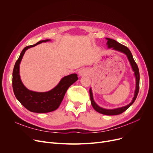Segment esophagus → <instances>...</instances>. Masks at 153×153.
Segmentation results:
<instances>
[{
    "label": "esophagus",
    "mask_w": 153,
    "mask_h": 153,
    "mask_svg": "<svg viewBox=\"0 0 153 153\" xmlns=\"http://www.w3.org/2000/svg\"><path fill=\"white\" fill-rule=\"evenodd\" d=\"M87 70L85 69H81V70H80L79 71V76H84L87 74Z\"/></svg>",
    "instance_id": "esophagus-1"
}]
</instances>
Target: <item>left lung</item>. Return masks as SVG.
Returning a JSON list of instances; mask_svg holds the SVG:
<instances>
[{
    "label": "left lung",
    "mask_w": 153,
    "mask_h": 153,
    "mask_svg": "<svg viewBox=\"0 0 153 153\" xmlns=\"http://www.w3.org/2000/svg\"><path fill=\"white\" fill-rule=\"evenodd\" d=\"M105 39L107 40V46L108 48H112L113 50H115L119 52H121L123 54H125L126 57L130 62V64L131 65V69L134 72V76L135 77L136 79V87H135V90H134V97L132 99L131 102L128 104V105L122 107H118L114 109H107V108H102L100 106H99L97 103H95V102L94 100V97H93V94H92V91L91 88H90L89 90V94H90V97H91V104L94 108L95 111H97L99 113L103 114V115H117L122 114L123 112L126 111L128 108H129L132 104L134 103L135 101L136 97H137V95L139 92V85H140V72H139V69L138 67L137 66V64L135 62L133 57L132 56V54L130 51V50L128 49V48L117 42L115 40L108 38H105Z\"/></svg>",
    "instance_id": "8db88e82"
}]
</instances>
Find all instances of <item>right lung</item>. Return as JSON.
Listing matches in <instances>:
<instances>
[{
  "label": "right lung",
  "mask_w": 153,
  "mask_h": 153,
  "mask_svg": "<svg viewBox=\"0 0 153 153\" xmlns=\"http://www.w3.org/2000/svg\"><path fill=\"white\" fill-rule=\"evenodd\" d=\"M50 41L48 39L41 40L35 45L26 46L22 51L13 70L12 87L16 98L24 107L35 113H48L58 109L68 88L78 79L77 74L64 76L53 89L44 92L30 91L23 85L20 76V64L24 54L30 48Z\"/></svg>",
  "instance_id": "add662e5"
}]
</instances>
